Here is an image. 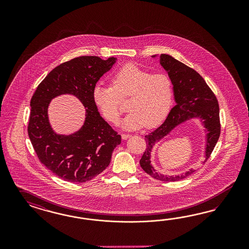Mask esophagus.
Listing matches in <instances>:
<instances>
[{
    "mask_svg": "<svg viewBox=\"0 0 249 249\" xmlns=\"http://www.w3.org/2000/svg\"><path fill=\"white\" fill-rule=\"evenodd\" d=\"M121 137H122L123 140H127L128 138H130L131 135H129V134H121Z\"/></svg>",
    "mask_w": 249,
    "mask_h": 249,
    "instance_id": "esophagus-1",
    "label": "esophagus"
}]
</instances>
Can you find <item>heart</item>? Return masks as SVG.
I'll return each instance as SVG.
<instances>
[{
    "mask_svg": "<svg viewBox=\"0 0 249 249\" xmlns=\"http://www.w3.org/2000/svg\"><path fill=\"white\" fill-rule=\"evenodd\" d=\"M112 86L96 84L92 90L93 101L111 123L121 116V98L130 97V111L121 122L127 130L155 128L170 112L173 101V85L165 74H151L135 65L128 64L114 74Z\"/></svg>",
    "mask_w": 249,
    "mask_h": 249,
    "instance_id": "heart-1",
    "label": "heart"
}]
</instances>
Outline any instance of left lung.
Instances as JSON below:
<instances>
[{
    "mask_svg": "<svg viewBox=\"0 0 249 249\" xmlns=\"http://www.w3.org/2000/svg\"><path fill=\"white\" fill-rule=\"evenodd\" d=\"M158 55L154 54L152 57L155 58ZM160 64L172 81L175 106L164 122L149 135L145 136L147 148L140 160V164L144 172L154 179L163 181H180L195 173L198 166L181 174H162L156 170L151 162L153 148L157 142L170 135L176 127L191 120L198 121L200 125L204 127V160L201 162L204 164L210 157L220 136L218 102L204 78L193 68L166 53L160 55Z\"/></svg>",
    "mask_w": 249,
    "mask_h": 249,
    "instance_id": "left-lung-1",
    "label": "left lung"
}]
</instances>
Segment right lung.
Wrapping results in <instances>:
<instances>
[{
    "label": "right lung",
    "mask_w": 249,
    "mask_h": 249,
    "mask_svg": "<svg viewBox=\"0 0 249 249\" xmlns=\"http://www.w3.org/2000/svg\"><path fill=\"white\" fill-rule=\"evenodd\" d=\"M116 57L79 56L63 63L45 76L31 99L28 135L40 161L61 179L90 181L109 165L119 135L100 116L92 90L109 71ZM62 94L77 98L86 107L82 128L70 135L54 131L48 117L52 99Z\"/></svg>",
    "instance_id": "right-lung-1"
}]
</instances>
